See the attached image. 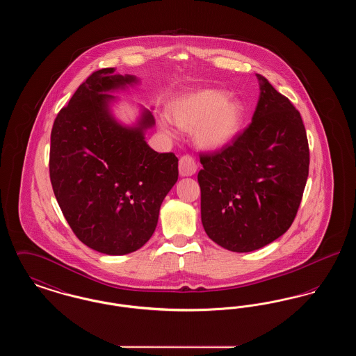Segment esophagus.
I'll use <instances>...</instances> for the list:
<instances>
[{"label":"esophagus","instance_id":"34e87169","mask_svg":"<svg viewBox=\"0 0 356 356\" xmlns=\"http://www.w3.org/2000/svg\"><path fill=\"white\" fill-rule=\"evenodd\" d=\"M197 170V165H196V161L193 160V157L191 156H183L179 161V172H180V176L183 177H188V176H192L196 173Z\"/></svg>","mask_w":356,"mask_h":356}]
</instances>
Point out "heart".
<instances>
[{
    "label": "heart",
    "mask_w": 356,
    "mask_h": 356,
    "mask_svg": "<svg viewBox=\"0 0 356 356\" xmlns=\"http://www.w3.org/2000/svg\"><path fill=\"white\" fill-rule=\"evenodd\" d=\"M170 119L183 131H192L195 144L204 151H219L232 144L245 122V106L224 89L205 88L173 102ZM170 120L160 119L165 134H172Z\"/></svg>",
    "instance_id": "1"
}]
</instances>
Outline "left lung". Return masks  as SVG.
Returning <instances> with one entry per match:
<instances>
[{
  "label": "left lung",
  "mask_w": 356,
  "mask_h": 356,
  "mask_svg": "<svg viewBox=\"0 0 356 356\" xmlns=\"http://www.w3.org/2000/svg\"><path fill=\"white\" fill-rule=\"evenodd\" d=\"M252 122L220 152L200 157L202 222L232 252H251L287 232L302 202L309 165L305 124L261 74Z\"/></svg>",
  "instance_id": "1"
}]
</instances>
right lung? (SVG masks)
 <instances>
[{
    "label": "right lung",
    "instance_id": "obj_1",
    "mask_svg": "<svg viewBox=\"0 0 356 356\" xmlns=\"http://www.w3.org/2000/svg\"><path fill=\"white\" fill-rule=\"evenodd\" d=\"M138 84L134 74L113 68L92 73L51 129L49 172L57 203L76 236L102 254L140 250L179 177V159L145 141L154 127L153 108L138 106L132 124L115 115L120 99L113 93Z\"/></svg>",
    "mask_w": 356,
    "mask_h": 356
}]
</instances>
